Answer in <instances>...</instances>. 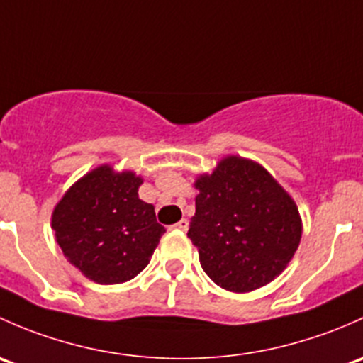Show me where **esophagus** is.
Listing matches in <instances>:
<instances>
[{
    "label": "esophagus",
    "mask_w": 363,
    "mask_h": 363,
    "mask_svg": "<svg viewBox=\"0 0 363 363\" xmlns=\"http://www.w3.org/2000/svg\"><path fill=\"white\" fill-rule=\"evenodd\" d=\"M174 227H177V229H180V230H186V229H189V220L182 218L180 222L174 223Z\"/></svg>",
    "instance_id": "obj_1"
}]
</instances>
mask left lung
Listing matches in <instances>:
<instances>
[{
	"label": "left lung",
	"instance_id": "left-lung-1",
	"mask_svg": "<svg viewBox=\"0 0 363 363\" xmlns=\"http://www.w3.org/2000/svg\"><path fill=\"white\" fill-rule=\"evenodd\" d=\"M186 236L204 272L222 289L252 292L276 278L297 250L301 216L292 197L259 164L227 157L196 182Z\"/></svg>",
	"mask_w": 363,
	"mask_h": 363
}]
</instances>
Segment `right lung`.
Masks as SVG:
<instances>
[{
    "mask_svg": "<svg viewBox=\"0 0 363 363\" xmlns=\"http://www.w3.org/2000/svg\"><path fill=\"white\" fill-rule=\"evenodd\" d=\"M141 178L101 166L65 194L52 215L55 239L77 269L101 285L133 279L166 233L152 204L138 197Z\"/></svg>",
    "mask_w": 363,
    "mask_h": 363,
    "instance_id": "add662e5",
    "label": "right lung"
}]
</instances>
